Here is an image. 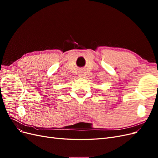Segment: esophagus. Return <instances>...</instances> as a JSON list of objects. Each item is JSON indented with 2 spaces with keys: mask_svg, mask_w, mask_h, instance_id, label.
<instances>
[{
  "mask_svg": "<svg viewBox=\"0 0 158 158\" xmlns=\"http://www.w3.org/2000/svg\"><path fill=\"white\" fill-rule=\"evenodd\" d=\"M78 76H79V77H80V78H84V76H85V73H84L83 71H80Z\"/></svg>",
  "mask_w": 158,
  "mask_h": 158,
  "instance_id": "esophagus-1",
  "label": "esophagus"
}]
</instances>
